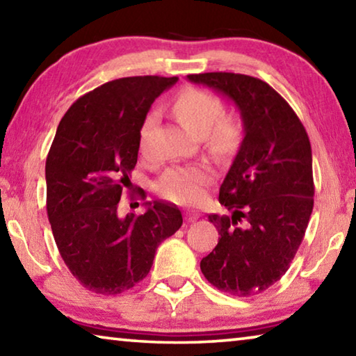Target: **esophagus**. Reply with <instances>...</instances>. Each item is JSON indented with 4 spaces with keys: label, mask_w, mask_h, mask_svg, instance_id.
Returning a JSON list of instances; mask_svg holds the SVG:
<instances>
[{
    "label": "esophagus",
    "mask_w": 356,
    "mask_h": 356,
    "mask_svg": "<svg viewBox=\"0 0 356 356\" xmlns=\"http://www.w3.org/2000/svg\"><path fill=\"white\" fill-rule=\"evenodd\" d=\"M197 216H200V215H197L196 212H193V210H186V213H185V220L186 221H196L197 220Z\"/></svg>",
    "instance_id": "34e87169"
}]
</instances>
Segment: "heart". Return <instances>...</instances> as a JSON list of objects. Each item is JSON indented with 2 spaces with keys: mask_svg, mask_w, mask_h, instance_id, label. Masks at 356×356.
I'll return each instance as SVG.
<instances>
[{
  "mask_svg": "<svg viewBox=\"0 0 356 356\" xmlns=\"http://www.w3.org/2000/svg\"><path fill=\"white\" fill-rule=\"evenodd\" d=\"M221 100L200 88H185L174 100V113L186 130L204 136L215 154H227L237 146L240 122L236 116H221ZM156 122V113H149L140 129V149L146 150L149 131ZM210 172L204 166H177L168 170L156 182V193L177 204H191L201 200Z\"/></svg>",
  "mask_w": 356,
  "mask_h": 356,
  "instance_id": "1",
  "label": "heart"
}]
</instances>
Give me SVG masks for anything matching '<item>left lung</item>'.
<instances>
[{"mask_svg":"<svg viewBox=\"0 0 356 356\" xmlns=\"http://www.w3.org/2000/svg\"><path fill=\"white\" fill-rule=\"evenodd\" d=\"M186 78L234 102L243 122V140L220 186V204L231 215H209L220 237L201 272L220 291L257 295L287 272L308 227L309 138L291 105L259 78L231 72Z\"/></svg>","mask_w":356,"mask_h":356,"instance_id":"8db88e82","label":"left lung"}]
</instances>
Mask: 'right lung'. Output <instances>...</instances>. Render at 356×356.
Instances as JSON below:
<instances>
[{"mask_svg":"<svg viewBox=\"0 0 356 356\" xmlns=\"http://www.w3.org/2000/svg\"><path fill=\"white\" fill-rule=\"evenodd\" d=\"M177 76H127L84 94L64 114L45 163L47 213L70 273L81 286L116 295L146 278L155 251L182 226L176 206L146 202L119 215L150 105ZM144 197V193H141Z\"/></svg>","mask_w":356,"mask_h":356,"instance_id":"add662e5","label":"right lung"}]
</instances>
